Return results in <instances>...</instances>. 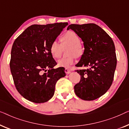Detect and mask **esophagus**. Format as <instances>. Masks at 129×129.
I'll return each mask as SVG.
<instances>
[{
  "instance_id": "esophagus-1",
  "label": "esophagus",
  "mask_w": 129,
  "mask_h": 129,
  "mask_svg": "<svg viewBox=\"0 0 129 129\" xmlns=\"http://www.w3.org/2000/svg\"><path fill=\"white\" fill-rule=\"evenodd\" d=\"M71 70L70 69H69V68L65 69V72L66 74H69L71 72Z\"/></svg>"
}]
</instances>
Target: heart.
I'll return each mask as SVG.
<instances>
[{
  "mask_svg": "<svg viewBox=\"0 0 129 129\" xmlns=\"http://www.w3.org/2000/svg\"><path fill=\"white\" fill-rule=\"evenodd\" d=\"M61 44L57 40L51 43L50 47V53L54 58H59L62 54L63 48L69 46L67 54L69 56L62 58L58 61V66L69 68L76 61V58L80 57L84 52V47L81 43L79 36L75 31H67L61 37Z\"/></svg>",
  "mask_w": 129,
  "mask_h": 129,
  "instance_id": "heart-1",
  "label": "heart"
}]
</instances>
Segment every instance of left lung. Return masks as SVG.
<instances>
[{
  "instance_id": "8db88e82",
  "label": "left lung",
  "mask_w": 129,
  "mask_h": 129,
  "mask_svg": "<svg viewBox=\"0 0 129 129\" xmlns=\"http://www.w3.org/2000/svg\"><path fill=\"white\" fill-rule=\"evenodd\" d=\"M74 30L83 41L85 50L77 67H88L75 71L81 75L74 86L78 97L93 101L106 93L113 82L117 64L115 47L112 38L94 23L72 24L67 30Z\"/></svg>"
}]
</instances>
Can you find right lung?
I'll return each instance as SVG.
<instances>
[{
    "label": "right lung",
    "mask_w": 129,
    "mask_h": 129,
    "mask_svg": "<svg viewBox=\"0 0 129 129\" xmlns=\"http://www.w3.org/2000/svg\"><path fill=\"white\" fill-rule=\"evenodd\" d=\"M67 24L31 25L14 41L10 71L16 89L25 99L36 103L46 102L53 96L57 81L65 76L64 68H53L57 62L50 47Z\"/></svg>",
    "instance_id": "add662e5"
}]
</instances>
